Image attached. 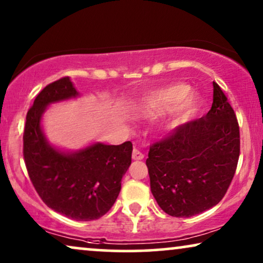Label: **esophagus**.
Returning <instances> with one entry per match:
<instances>
[{"instance_id": "esophagus-1", "label": "esophagus", "mask_w": 263, "mask_h": 263, "mask_svg": "<svg viewBox=\"0 0 263 263\" xmlns=\"http://www.w3.org/2000/svg\"><path fill=\"white\" fill-rule=\"evenodd\" d=\"M132 157H133V159H134V160H142L143 157H145V156H143V154H142L141 152H140L139 149L135 148L134 151H133Z\"/></svg>"}]
</instances>
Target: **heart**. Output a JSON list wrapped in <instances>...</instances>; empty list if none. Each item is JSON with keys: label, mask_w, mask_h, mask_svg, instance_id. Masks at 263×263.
Here are the masks:
<instances>
[{"label": "heart", "mask_w": 263, "mask_h": 263, "mask_svg": "<svg viewBox=\"0 0 263 263\" xmlns=\"http://www.w3.org/2000/svg\"><path fill=\"white\" fill-rule=\"evenodd\" d=\"M188 92L189 87L185 84L176 82L168 85L146 99L141 105V111L146 116L156 117L174 104L167 122L168 124L177 123L195 111L196 100L193 96L188 95Z\"/></svg>", "instance_id": "1"}]
</instances>
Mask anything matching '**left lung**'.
<instances>
[{
    "instance_id": "left-lung-1",
    "label": "left lung",
    "mask_w": 263,
    "mask_h": 263,
    "mask_svg": "<svg viewBox=\"0 0 263 263\" xmlns=\"http://www.w3.org/2000/svg\"><path fill=\"white\" fill-rule=\"evenodd\" d=\"M240 151L239 125L228 97L213 82V104L199 120L178 125L149 147L151 190L165 213L188 218L221 201Z\"/></svg>"
}]
</instances>
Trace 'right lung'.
Returning <instances> with one entry per match:
<instances>
[{
	"label": "right lung",
	"mask_w": 263,
	"mask_h": 263,
	"mask_svg": "<svg viewBox=\"0 0 263 263\" xmlns=\"http://www.w3.org/2000/svg\"><path fill=\"white\" fill-rule=\"evenodd\" d=\"M69 77L45 86L26 115L23 154L28 177L46 206L79 221L96 220L114 206L121 179L132 164L133 143H95L73 154L46 142L41 117L50 103L77 97Z\"/></svg>",
	"instance_id": "obj_1"
}]
</instances>
